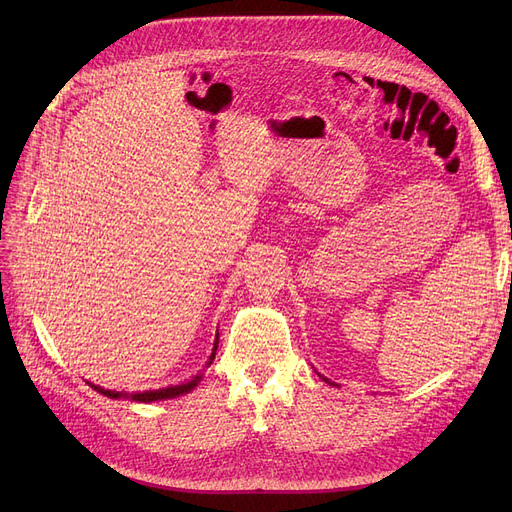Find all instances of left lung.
Here are the masks:
<instances>
[{
    "mask_svg": "<svg viewBox=\"0 0 512 512\" xmlns=\"http://www.w3.org/2000/svg\"><path fill=\"white\" fill-rule=\"evenodd\" d=\"M319 378H321V380H324V382H326V384H330V386H338V384H334V382H330V380H328V378H324V375H319Z\"/></svg>",
    "mask_w": 512,
    "mask_h": 512,
    "instance_id": "obj_1",
    "label": "left lung"
}]
</instances>
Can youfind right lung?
Returning a JSON list of instances; mask_svg holds the SVG:
<instances>
[{"instance_id": "add662e5", "label": "right lung", "mask_w": 512, "mask_h": 512, "mask_svg": "<svg viewBox=\"0 0 512 512\" xmlns=\"http://www.w3.org/2000/svg\"><path fill=\"white\" fill-rule=\"evenodd\" d=\"M218 342H220V334H215V340H213V351L209 355V361L207 365L213 363L215 359V351H218ZM203 380V373H197L193 380H188L184 384H178V386H168V388H159V390H145V392H116V390H105L101 386H95L91 382H87L93 390H97L99 394L107 396V398H130L134 402H155V400H168V398H176V396H182V394H188L191 390H195L199 386V382Z\"/></svg>"}]
</instances>
